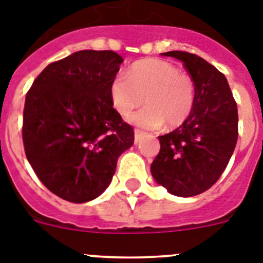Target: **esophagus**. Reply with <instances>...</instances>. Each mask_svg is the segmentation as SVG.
Masks as SVG:
<instances>
[{
    "instance_id": "1",
    "label": "esophagus",
    "mask_w": 263,
    "mask_h": 263,
    "mask_svg": "<svg viewBox=\"0 0 263 263\" xmlns=\"http://www.w3.org/2000/svg\"><path fill=\"white\" fill-rule=\"evenodd\" d=\"M143 136H144V132L140 131V129H135V143L136 144L143 139Z\"/></svg>"
}]
</instances>
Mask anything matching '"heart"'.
Returning a JSON list of instances; mask_svg holds the SVG:
<instances>
[{
  "label": "heart",
  "instance_id": "b5f03b06",
  "mask_svg": "<svg viewBox=\"0 0 263 263\" xmlns=\"http://www.w3.org/2000/svg\"><path fill=\"white\" fill-rule=\"evenodd\" d=\"M114 108L125 116L143 103L148 106L128 116L132 124L157 129L166 123L177 127L189 116L195 103V86L191 78L165 61L149 59L136 63L127 77H115L109 87Z\"/></svg>",
  "mask_w": 263,
  "mask_h": 263
}]
</instances>
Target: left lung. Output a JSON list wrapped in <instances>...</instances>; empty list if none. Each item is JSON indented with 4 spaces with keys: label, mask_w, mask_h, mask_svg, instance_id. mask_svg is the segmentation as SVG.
Masks as SVG:
<instances>
[{
    "label": "left lung",
    "mask_w": 263,
    "mask_h": 263,
    "mask_svg": "<svg viewBox=\"0 0 263 263\" xmlns=\"http://www.w3.org/2000/svg\"><path fill=\"white\" fill-rule=\"evenodd\" d=\"M181 61L195 84V103L179 128L159 136L151 165L171 195L192 197L208 191L227 168L238 138V111L225 75L196 54L163 52Z\"/></svg>",
    "instance_id": "obj_1"
}]
</instances>
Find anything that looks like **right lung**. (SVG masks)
<instances>
[{
  "instance_id": "right-lung-1",
  "label": "right lung",
  "mask_w": 263,
  "mask_h": 263,
  "mask_svg": "<svg viewBox=\"0 0 263 263\" xmlns=\"http://www.w3.org/2000/svg\"><path fill=\"white\" fill-rule=\"evenodd\" d=\"M122 63L111 50H81L50 63L27 92L25 154L43 185L63 200L99 197L119 156L134 145V129L109 98Z\"/></svg>"
}]
</instances>
